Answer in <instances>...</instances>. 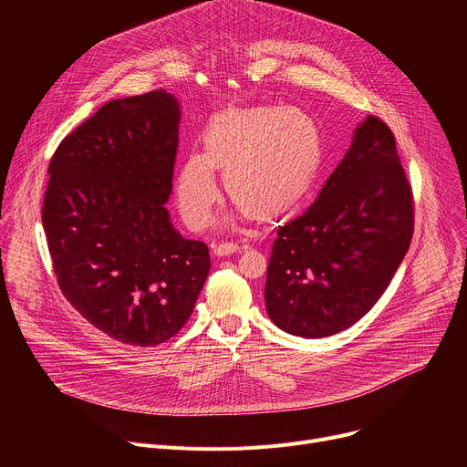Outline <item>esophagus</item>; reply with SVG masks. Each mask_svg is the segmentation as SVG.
<instances>
[{"label": "esophagus", "instance_id": "esophagus-1", "mask_svg": "<svg viewBox=\"0 0 467 467\" xmlns=\"http://www.w3.org/2000/svg\"><path fill=\"white\" fill-rule=\"evenodd\" d=\"M240 249V245L236 242H222L214 247V254L218 256H225V254H231V253H236Z\"/></svg>", "mask_w": 467, "mask_h": 467}]
</instances>
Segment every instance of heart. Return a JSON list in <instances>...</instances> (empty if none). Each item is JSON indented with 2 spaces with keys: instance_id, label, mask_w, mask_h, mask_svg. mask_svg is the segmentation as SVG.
<instances>
[{
  "instance_id": "1",
  "label": "heart",
  "mask_w": 467,
  "mask_h": 467,
  "mask_svg": "<svg viewBox=\"0 0 467 467\" xmlns=\"http://www.w3.org/2000/svg\"><path fill=\"white\" fill-rule=\"evenodd\" d=\"M323 157L321 132L297 109L254 107L216 118L205 135V151L192 153L177 179L184 222L202 229L220 197L214 170L225 190L258 218H277L297 209L312 190Z\"/></svg>"
}]
</instances>
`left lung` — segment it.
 I'll use <instances>...</instances> for the list:
<instances>
[{"instance_id":"8db88e82","label":"left lung","mask_w":467,"mask_h":467,"mask_svg":"<svg viewBox=\"0 0 467 467\" xmlns=\"http://www.w3.org/2000/svg\"><path fill=\"white\" fill-rule=\"evenodd\" d=\"M414 234V195L391 129L369 114L316 202L281 225L265 308L290 335L323 338L366 316Z\"/></svg>"}]
</instances>
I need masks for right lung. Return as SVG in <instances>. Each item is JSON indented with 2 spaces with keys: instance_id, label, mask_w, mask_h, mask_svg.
<instances>
[{
  "instance_id": "1",
  "label": "right lung",
  "mask_w": 467,
  "mask_h": 467,
  "mask_svg": "<svg viewBox=\"0 0 467 467\" xmlns=\"http://www.w3.org/2000/svg\"><path fill=\"white\" fill-rule=\"evenodd\" d=\"M164 90L114 99L55 150L42 225L62 296L107 337L159 346L182 328L211 258L164 207L179 144Z\"/></svg>"
}]
</instances>
